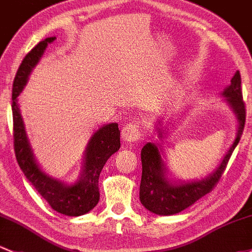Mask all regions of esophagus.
I'll use <instances>...</instances> for the list:
<instances>
[{
  "label": "esophagus",
  "instance_id": "obj_1",
  "mask_svg": "<svg viewBox=\"0 0 252 252\" xmlns=\"http://www.w3.org/2000/svg\"><path fill=\"white\" fill-rule=\"evenodd\" d=\"M121 138L125 140L126 143H134L140 138V126L139 124L129 123L123 127L121 129Z\"/></svg>",
  "mask_w": 252,
  "mask_h": 252
}]
</instances>
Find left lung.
<instances>
[{
  "label": "left lung",
  "instance_id": "obj_1",
  "mask_svg": "<svg viewBox=\"0 0 252 252\" xmlns=\"http://www.w3.org/2000/svg\"><path fill=\"white\" fill-rule=\"evenodd\" d=\"M227 104L234 113L238 121L237 136L224 158L212 174L201 180L194 181H170L167 177V167L161 156L159 144L148 143L142 149V180H140L139 199L149 212L158 215H174L183 212L203 196L209 193L214 186L219 183L229 158L235 147L239 143L245 125V104L242 94V78L240 73L235 72L231 80V85L227 86L221 94ZM161 121H158V125ZM158 137L163 138L164 129L156 127Z\"/></svg>",
  "mask_w": 252,
  "mask_h": 252
}]
</instances>
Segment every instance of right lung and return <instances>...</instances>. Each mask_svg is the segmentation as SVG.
Wrapping results in <instances>:
<instances>
[{"label": "right lung", "instance_id": "1", "mask_svg": "<svg viewBox=\"0 0 252 252\" xmlns=\"http://www.w3.org/2000/svg\"><path fill=\"white\" fill-rule=\"evenodd\" d=\"M55 39L56 37H49L39 42L24 58L15 75L12 91L15 158L28 180L54 210L67 216H80L94 209L99 201V173L107 159L120 149V131L118 124L112 123L94 132L86 147L83 172L77 183L69 185L64 184L48 175L40 168L26 136L18 96L25 88L30 73L38 63L45 48Z\"/></svg>", "mask_w": 252, "mask_h": 252}]
</instances>
